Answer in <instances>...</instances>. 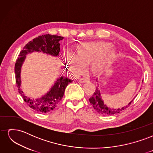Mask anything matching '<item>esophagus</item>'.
I'll list each match as a JSON object with an SVG mask.
<instances>
[{
  "instance_id": "34e87169",
  "label": "esophagus",
  "mask_w": 153,
  "mask_h": 153,
  "mask_svg": "<svg viewBox=\"0 0 153 153\" xmlns=\"http://www.w3.org/2000/svg\"><path fill=\"white\" fill-rule=\"evenodd\" d=\"M88 81H89V80L87 79V78H80V79H79V80H78V82H79L80 83H85Z\"/></svg>"
}]
</instances>
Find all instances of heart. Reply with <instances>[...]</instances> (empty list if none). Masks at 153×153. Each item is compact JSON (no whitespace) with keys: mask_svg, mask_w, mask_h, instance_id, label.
Instances as JSON below:
<instances>
[{"mask_svg":"<svg viewBox=\"0 0 153 153\" xmlns=\"http://www.w3.org/2000/svg\"><path fill=\"white\" fill-rule=\"evenodd\" d=\"M117 53L112 44L106 41H94L78 45L75 55L65 53L64 57L71 73L76 75L90 64L95 73L105 70L112 65Z\"/></svg>","mask_w":153,"mask_h":153,"instance_id":"obj_1","label":"heart"}]
</instances>
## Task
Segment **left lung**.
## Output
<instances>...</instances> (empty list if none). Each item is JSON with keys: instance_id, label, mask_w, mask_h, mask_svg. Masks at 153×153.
Returning a JSON list of instances; mask_svg holds the SVG:
<instances>
[{"instance_id": "8db88e82", "label": "left lung", "mask_w": 153, "mask_h": 153, "mask_svg": "<svg viewBox=\"0 0 153 153\" xmlns=\"http://www.w3.org/2000/svg\"><path fill=\"white\" fill-rule=\"evenodd\" d=\"M133 100H131L128 105L123 106V107L121 108L115 109L110 107H108V106L105 104L103 100H102V98H101V92L98 89V87H96V91L94 92V94H92V96L91 97L89 100L90 101L91 104L92 105V106H93L94 109L96 111V112H98V113L103 114V115H110L116 114L122 112L123 110L126 109L129 105H130Z\"/></svg>"}]
</instances>
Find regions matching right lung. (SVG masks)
<instances>
[{
    "label": "right lung",
    "instance_id": "add662e5",
    "mask_svg": "<svg viewBox=\"0 0 153 153\" xmlns=\"http://www.w3.org/2000/svg\"><path fill=\"white\" fill-rule=\"evenodd\" d=\"M63 37L56 35L45 34L34 38L27 43L19 54L15 66L16 86L20 95L29 107L38 112L47 113L53 110L58 105L64 96L67 85L72 82L69 78L61 76L57 78L54 85L47 94L40 98L34 99L24 95L21 88V68L24 62L26 55L34 52H39L57 57L60 52L59 41Z\"/></svg>",
    "mask_w": 153,
    "mask_h": 153
}]
</instances>
